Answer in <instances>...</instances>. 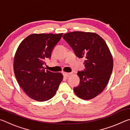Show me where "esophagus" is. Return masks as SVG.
Returning a JSON list of instances; mask_svg holds the SVG:
<instances>
[{
    "instance_id": "esophagus-1",
    "label": "esophagus",
    "mask_w": 130,
    "mask_h": 130,
    "mask_svg": "<svg viewBox=\"0 0 130 130\" xmlns=\"http://www.w3.org/2000/svg\"><path fill=\"white\" fill-rule=\"evenodd\" d=\"M70 74H71L70 73H66V72L63 73V76L65 77H69L70 76Z\"/></svg>"
}]
</instances>
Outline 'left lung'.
<instances>
[{
    "label": "left lung",
    "mask_w": 130,
    "mask_h": 130,
    "mask_svg": "<svg viewBox=\"0 0 130 130\" xmlns=\"http://www.w3.org/2000/svg\"><path fill=\"white\" fill-rule=\"evenodd\" d=\"M63 38L78 58H85V69L78 72L80 84L74 93L83 100H90L100 94L108 83L113 69V58L104 39L98 34L74 31L63 35Z\"/></svg>",
    "instance_id": "obj_1"
}]
</instances>
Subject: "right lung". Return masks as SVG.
Segmentation results:
<instances>
[{"label":"right lung","mask_w":130,"mask_h":130,"mask_svg":"<svg viewBox=\"0 0 130 130\" xmlns=\"http://www.w3.org/2000/svg\"><path fill=\"white\" fill-rule=\"evenodd\" d=\"M62 34H31L18 47L14 59V74L19 86L32 99H50L62 81V73L45 70L43 67Z\"/></svg>","instance_id":"obj_1"}]
</instances>
